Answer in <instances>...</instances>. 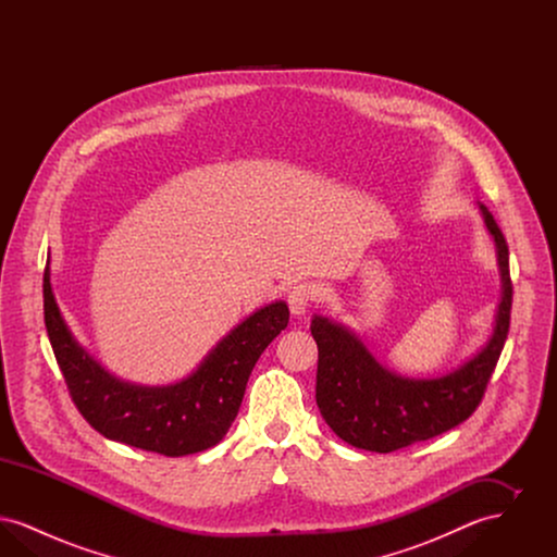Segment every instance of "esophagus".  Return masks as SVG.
I'll use <instances>...</instances> for the list:
<instances>
[{"label": "esophagus", "mask_w": 557, "mask_h": 557, "mask_svg": "<svg viewBox=\"0 0 557 557\" xmlns=\"http://www.w3.org/2000/svg\"><path fill=\"white\" fill-rule=\"evenodd\" d=\"M313 300H315V290L311 286H307V284L294 286L288 294V307H290L292 315L302 318L309 311Z\"/></svg>", "instance_id": "1"}]
</instances>
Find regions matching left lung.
<instances>
[{
    "mask_svg": "<svg viewBox=\"0 0 557 557\" xmlns=\"http://www.w3.org/2000/svg\"><path fill=\"white\" fill-rule=\"evenodd\" d=\"M484 227L495 242L502 277L493 332L461 366L432 377H409L382 366L363 341L343 323L313 315L319 348V411L336 436L357 449L391 453L438 436L466 422L482 400L509 332V250L499 225L478 202Z\"/></svg>",
    "mask_w": 557,
    "mask_h": 557,
    "instance_id": "left-lung-1",
    "label": "left lung"
}]
</instances>
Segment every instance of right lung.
Masks as SVG:
<instances>
[{
	"mask_svg": "<svg viewBox=\"0 0 557 557\" xmlns=\"http://www.w3.org/2000/svg\"><path fill=\"white\" fill-rule=\"evenodd\" d=\"M50 259L44 273V315L55 361L81 416L102 436L166 457L211 449L238 416L250 371L288 325L284 300L242 319L186 377L146 386L116 377L77 343L52 290Z\"/></svg>",
	"mask_w": 557,
	"mask_h": 557,
	"instance_id": "1",
	"label": "right lung"
}]
</instances>
